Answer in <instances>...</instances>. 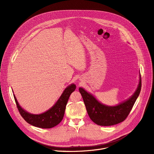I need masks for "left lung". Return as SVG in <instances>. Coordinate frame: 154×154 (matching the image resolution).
Returning <instances> with one entry per match:
<instances>
[{"label":"left lung","mask_w":154,"mask_h":154,"mask_svg":"<svg viewBox=\"0 0 154 154\" xmlns=\"http://www.w3.org/2000/svg\"><path fill=\"white\" fill-rule=\"evenodd\" d=\"M141 88V78L134 94L127 100L116 106H107L99 102L92 94L80 88L79 91L82 96L86 110L90 119L96 124L109 126L124 121L138 98Z\"/></svg>","instance_id":"8db88e82"}]
</instances>
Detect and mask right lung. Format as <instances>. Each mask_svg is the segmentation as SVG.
<instances>
[{"instance_id":"add662e5","label":"right lung","mask_w":154,"mask_h":154,"mask_svg":"<svg viewBox=\"0 0 154 154\" xmlns=\"http://www.w3.org/2000/svg\"><path fill=\"white\" fill-rule=\"evenodd\" d=\"M75 85L71 84L69 85L64 90L55 104L47 112L39 115H33L25 111V109H23L19 105L14 94H13V96L21 116L27 122L39 128H50L58 125L63 119L66 106L69 96L71 94L75 91Z\"/></svg>"}]
</instances>
